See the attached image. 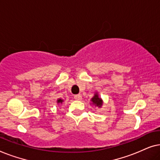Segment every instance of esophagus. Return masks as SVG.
Returning <instances> with one entry per match:
<instances>
[{
  "instance_id": "1",
  "label": "esophagus",
  "mask_w": 160,
  "mask_h": 160,
  "mask_svg": "<svg viewBox=\"0 0 160 160\" xmlns=\"http://www.w3.org/2000/svg\"><path fill=\"white\" fill-rule=\"evenodd\" d=\"M74 99L76 100H81L82 99V96L80 94H78V95H74Z\"/></svg>"
}]
</instances>
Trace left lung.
I'll list each match as a JSON object with an SVG mask.
<instances>
[{"instance_id": "obj_1", "label": "left lung", "mask_w": 160, "mask_h": 160, "mask_svg": "<svg viewBox=\"0 0 160 160\" xmlns=\"http://www.w3.org/2000/svg\"><path fill=\"white\" fill-rule=\"evenodd\" d=\"M92 104L94 105V106L98 107V108H100L102 105V100L101 98L99 97L98 93H95L94 97L91 99Z\"/></svg>"}]
</instances>
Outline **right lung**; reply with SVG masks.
<instances>
[{
	"instance_id": "obj_1",
	"label": "right lung",
	"mask_w": 160,
	"mask_h": 160,
	"mask_svg": "<svg viewBox=\"0 0 160 160\" xmlns=\"http://www.w3.org/2000/svg\"><path fill=\"white\" fill-rule=\"evenodd\" d=\"M62 102H63V100L62 99H58V100H57V102H58V103H62Z\"/></svg>"
}]
</instances>
